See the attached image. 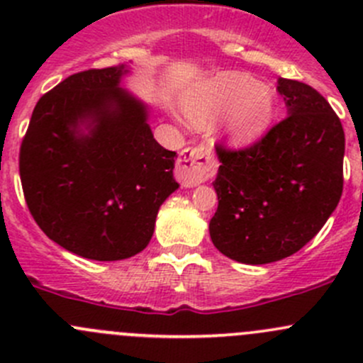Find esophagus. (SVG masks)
<instances>
[{
	"label": "esophagus",
	"instance_id": "esophagus-1",
	"mask_svg": "<svg viewBox=\"0 0 363 363\" xmlns=\"http://www.w3.org/2000/svg\"><path fill=\"white\" fill-rule=\"evenodd\" d=\"M216 158L211 147L199 145V147H188L181 152L177 164H175V177L184 188L202 184L216 172Z\"/></svg>",
	"mask_w": 363,
	"mask_h": 363
}]
</instances>
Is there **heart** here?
I'll use <instances>...</instances> for the list:
<instances>
[{"instance_id":"1","label":"heart","mask_w":363,"mask_h":363,"mask_svg":"<svg viewBox=\"0 0 363 363\" xmlns=\"http://www.w3.org/2000/svg\"><path fill=\"white\" fill-rule=\"evenodd\" d=\"M189 123L208 128L225 116V131L237 144L258 138L276 111L272 89L244 72H221L193 84L182 96Z\"/></svg>"}]
</instances>
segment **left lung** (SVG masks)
Instances as JSON below:
<instances>
[{
	"mask_svg": "<svg viewBox=\"0 0 363 363\" xmlns=\"http://www.w3.org/2000/svg\"><path fill=\"white\" fill-rule=\"evenodd\" d=\"M286 113L240 151L216 147L218 211L212 244L228 258L263 265L302 250L342 195L344 131L330 104L307 84L279 79Z\"/></svg>",
	"mask_w": 363,
	"mask_h": 363,
	"instance_id": "left-lung-1",
	"label": "left lung"
}]
</instances>
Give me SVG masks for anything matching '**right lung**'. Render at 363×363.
Here are the masks:
<instances>
[{
  "label": "right lung",
  "instance_id": "obj_1",
  "mask_svg": "<svg viewBox=\"0 0 363 363\" xmlns=\"http://www.w3.org/2000/svg\"><path fill=\"white\" fill-rule=\"evenodd\" d=\"M124 65L73 73L43 94L21 145L29 212L69 252L116 262L145 250L179 188L175 152L155 140L149 107L121 87Z\"/></svg>",
  "mask_w": 363,
  "mask_h": 363
}]
</instances>
